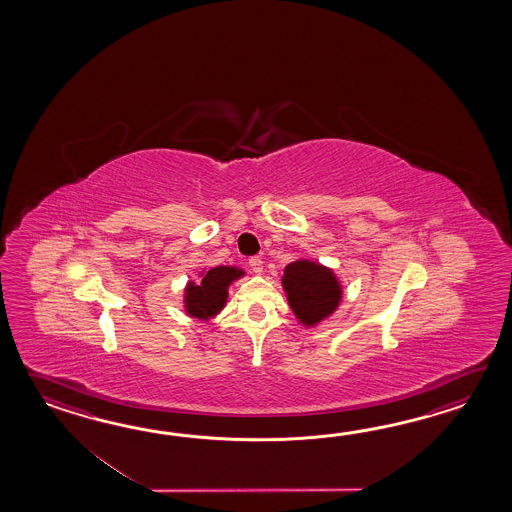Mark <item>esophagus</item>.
I'll use <instances>...</instances> for the list:
<instances>
[{"instance_id":"obj_1","label":"esophagus","mask_w":512,"mask_h":512,"mask_svg":"<svg viewBox=\"0 0 512 512\" xmlns=\"http://www.w3.org/2000/svg\"><path fill=\"white\" fill-rule=\"evenodd\" d=\"M249 265H251L252 272H256V274H261L263 272V260H261L260 256H254L249 260Z\"/></svg>"}]
</instances>
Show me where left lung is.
I'll use <instances>...</instances> for the list:
<instances>
[{
    "label": "left lung",
    "mask_w": 512,
    "mask_h": 512,
    "mask_svg": "<svg viewBox=\"0 0 512 512\" xmlns=\"http://www.w3.org/2000/svg\"><path fill=\"white\" fill-rule=\"evenodd\" d=\"M283 291L294 316L305 327H313L333 315L342 300L337 274L316 261L296 260L285 267Z\"/></svg>",
    "instance_id": "left-lung-1"
}]
</instances>
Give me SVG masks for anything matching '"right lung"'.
<instances>
[{"label":"right lung","instance_id":"right-lung-1","mask_svg":"<svg viewBox=\"0 0 512 512\" xmlns=\"http://www.w3.org/2000/svg\"><path fill=\"white\" fill-rule=\"evenodd\" d=\"M199 282H188L185 287L186 315L197 320H210L218 315L227 304L230 283L245 276L240 267H212L210 271H203Z\"/></svg>","mask_w":512,"mask_h":512}]
</instances>
